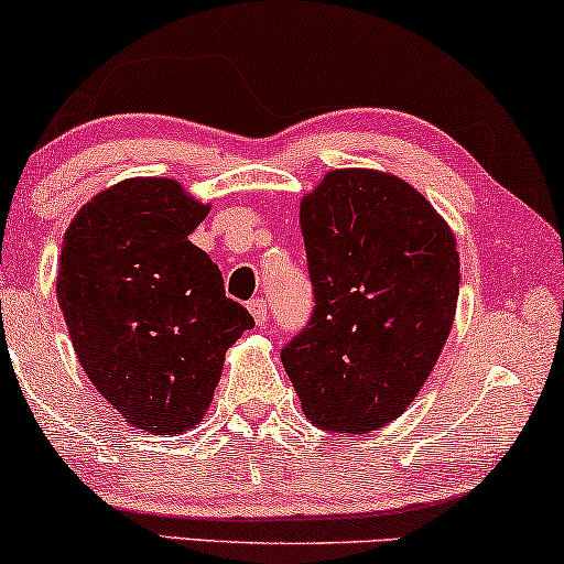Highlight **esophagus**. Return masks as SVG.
<instances>
[{
	"label": "esophagus",
	"instance_id": "34e87169",
	"mask_svg": "<svg viewBox=\"0 0 564 564\" xmlns=\"http://www.w3.org/2000/svg\"><path fill=\"white\" fill-rule=\"evenodd\" d=\"M248 308H250L252 319H256L258 327H265V324H268V304H265V301L263 299H252Z\"/></svg>",
	"mask_w": 564,
	"mask_h": 564
}]
</instances>
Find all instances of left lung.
Instances as JSON below:
<instances>
[{"label": "left lung", "mask_w": 564, "mask_h": 564, "mask_svg": "<svg viewBox=\"0 0 564 564\" xmlns=\"http://www.w3.org/2000/svg\"><path fill=\"white\" fill-rule=\"evenodd\" d=\"M299 219L314 312L283 368L314 426L372 432L406 411L447 343L455 235L414 186L368 169L329 171Z\"/></svg>", "instance_id": "8db88e82"}]
</instances>
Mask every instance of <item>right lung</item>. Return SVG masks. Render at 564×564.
Returning <instances> with one entry per match:
<instances>
[{
  "label": "right lung",
  "mask_w": 564,
  "mask_h": 564,
  "mask_svg": "<svg viewBox=\"0 0 564 564\" xmlns=\"http://www.w3.org/2000/svg\"><path fill=\"white\" fill-rule=\"evenodd\" d=\"M206 214L178 181L127 178L63 235L55 291L76 358L127 424L153 434L202 422L225 352L256 327L188 240Z\"/></svg>",
  "instance_id": "right-lung-1"
}]
</instances>
